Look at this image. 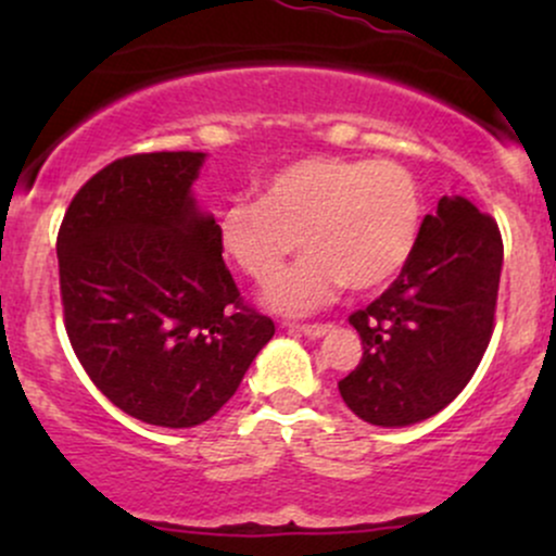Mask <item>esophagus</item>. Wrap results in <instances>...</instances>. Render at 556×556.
Instances as JSON below:
<instances>
[{
	"label": "esophagus",
	"instance_id": "obj_1",
	"mask_svg": "<svg viewBox=\"0 0 556 556\" xmlns=\"http://www.w3.org/2000/svg\"><path fill=\"white\" fill-rule=\"evenodd\" d=\"M331 327L329 324H292L290 331H295V334H303V337H324L327 334Z\"/></svg>",
	"mask_w": 556,
	"mask_h": 556
}]
</instances>
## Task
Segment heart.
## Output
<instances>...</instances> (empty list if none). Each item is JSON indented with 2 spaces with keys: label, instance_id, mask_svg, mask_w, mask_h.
<instances>
[{
  "label": "heart",
  "instance_id": "b5f03b06",
  "mask_svg": "<svg viewBox=\"0 0 556 556\" xmlns=\"http://www.w3.org/2000/svg\"><path fill=\"white\" fill-rule=\"evenodd\" d=\"M420 216L416 177L387 159L308 156L266 180L261 201H235L216 219L222 253L253 282L270 279L298 244L309 251L266 287L264 303L311 314L344 290L374 292L413 256Z\"/></svg>",
  "mask_w": 556,
  "mask_h": 556
}]
</instances>
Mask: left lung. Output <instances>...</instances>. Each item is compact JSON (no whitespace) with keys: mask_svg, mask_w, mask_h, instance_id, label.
Listing matches in <instances>:
<instances>
[{"mask_svg":"<svg viewBox=\"0 0 556 556\" xmlns=\"http://www.w3.org/2000/svg\"><path fill=\"white\" fill-rule=\"evenodd\" d=\"M502 235L468 198H442L413 256L381 298L350 316L363 358L340 381L344 405L381 429L437 416L486 353L502 274Z\"/></svg>","mask_w":556,"mask_h":556,"instance_id":"obj_1","label":"left lung"}]
</instances>
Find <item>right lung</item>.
Returning <instances> with one entry per match:
<instances>
[{"mask_svg":"<svg viewBox=\"0 0 556 556\" xmlns=\"http://www.w3.org/2000/svg\"><path fill=\"white\" fill-rule=\"evenodd\" d=\"M203 162L117 159L78 190L56 238L75 355L119 410L164 429L219 413L274 337L271 318L242 305L214 214L198 206Z\"/></svg>","mask_w":556,"mask_h":556,"instance_id":"obj_1","label":"right lung"}]
</instances>
